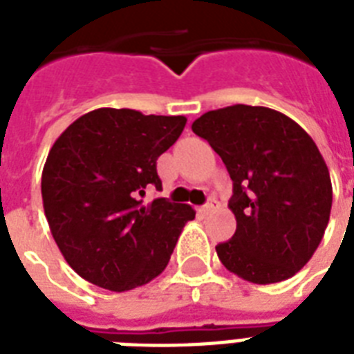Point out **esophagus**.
<instances>
[{
    "instance_id": "1",
    "label": "esophagus",
    "mask_w": 354,
    "mask_h": 354,
    "mask_svg": "<svg viewBox=\"0 0 354 354\" xmlns=\"http://www.w3.org/2000/svg\"><path fill=\"white\" fill-rule=\"evenodd\" d=\"M215 205H216V200L215 198H209V200H207V204L200 207L198 213H200V215H209L211 211L215 209Z\"/></svg>"
}]
</instances>
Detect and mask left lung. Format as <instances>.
<instances>
[{
    "label": "left lung",
    "mask_w": 354,
    "mask_h": 354,
    "mask_svg": "<svg viewBox=\"0 0 354 354\" xmlns=\"http://www.w3.org/2000/svg\"><path fill=\"white\" fill-rule=\"evenodd\" d=\"M191 128L233 180L236 230L216 246L221 263L255 285L292 277L319 246L333 205L329 169L313 138L285 113L248 104L211 110Z\"/></svg>",
    "instance_id": "obj_1"
}]
</instances>
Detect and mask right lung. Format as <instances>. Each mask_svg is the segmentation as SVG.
I'll list each match as a JSON object with an SVG mask.
<instances>
[{"instance_id":"obj_1","label":"right lung","mask_w":354,"mask_h":354,"mask_svg":"<svg viewBox=\"0 0 354 354\" xmlns=\"http://www.w3.org/2000/svg\"><path fill=\"white\" fill-rule=\"evenodd\" d=\"M183 115H143L128 108H99L71 122L49 150L41 200L64 259L93 285L124 292L165 270L187 204L138 196L161 189L156 161L176 143Z\"/></svg>"}]
</instances>
